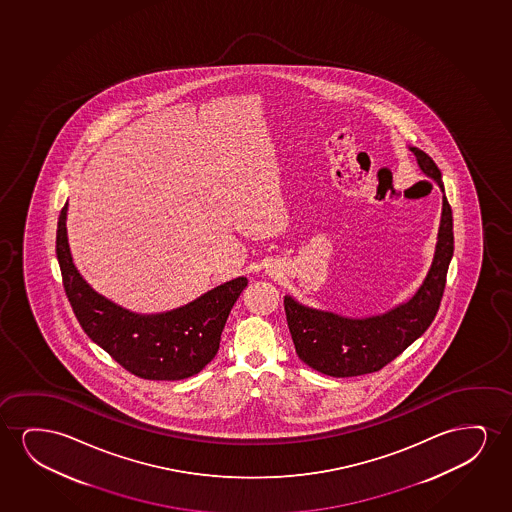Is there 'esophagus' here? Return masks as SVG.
I'll use <instances>...</instances> for the list:
<instances>
[{"mask_svg": "<svg viewBox=\"0 0 512 512\" xmlns=\"http://www.w3.org/2000/svg\"><path fill=\"white\" fill-rule=\"evenodd\" d=\"M269 274H271V276H274V274H278V271H276V269H273V267H271V269H269Z\"/></svg>", "mask_w": 512, "mask_h": 512, "instance_id": "1", "label": "esophagus"}]
</instances>
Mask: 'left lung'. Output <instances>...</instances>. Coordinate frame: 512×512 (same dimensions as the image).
Segmentation results:
<instances>
[{
	"instance_id": "left-lung-1",
	"label": "left lung",
	"mask_w": 512,
	"mask_h": 512,
	"mask_svg": "<svg viewBox=\"0 0 512 512\" xmlns=\"http://www.w3.org/2000/svg\"><path fill=\"white\" fill-rule=\"evenodd\" d=\"M409 150L416 157L421 173L434 180L442 192L434 257L420 287L406 301L369 316L339 315L306 306L292 295H285L288 329L297 355L311 369L332 378H351L383 369L423 336L441 304L449 262L455 250L453 213L435 162L420 148L409 147Z\"/></svg>"
}]
</instances>
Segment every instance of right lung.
<instances>
[{
	"instance_id": "add662e5",
	"label": "right lung",
	"mask_w": 512,
	"mask_h": 512,
	"mask_svg": "<svg viewBox=\"0 0 512 512\" xmlns=\"http://www.w3.org/2000/svg\"><path fill=\"white\" fill-rule=\"evenodd\" d=\"M66 218L68 203L57 222V260L64 290L85 334L143 379L178 381L203 371L217 355L234 302L248 287L246 276L225 281L180 308L136 313L110 301L84 280L73 264Z\"/></svg>"
}]
</instances>
